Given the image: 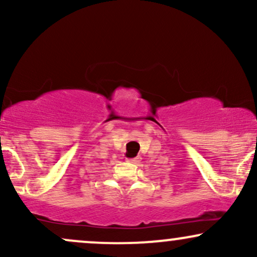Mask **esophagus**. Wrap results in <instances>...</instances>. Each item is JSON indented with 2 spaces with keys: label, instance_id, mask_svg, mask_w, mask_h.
I'll return each instance as SVG.
<instances>
[{
  "label": "esophagus",
  "instance_id": "obj_1",
  "mask_svg": "<svg viewBox=\"0 0 257 257\" xmlns=\"http://www.w3.org/2000/svg\"><path fill=\"white\" fill-rule=\"evenodd\" d=\"M126 162H129V163H137V162H140V157L129 158V159H126Z\"/></svg>",
  "mask_w": 257,
  "mask_h": 257
}]
</instances>
